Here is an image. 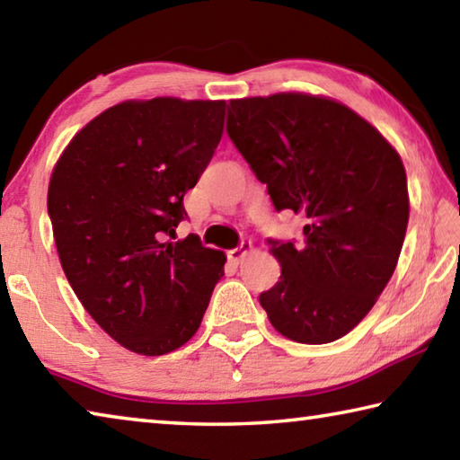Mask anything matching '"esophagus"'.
I'll return each instance as SVG.
<instances>
[{"label": "esophagus", "instance_id": "obj_1", "mask_svg": "<svg viewBox=\"0 0 460 460\" xmlns=\"http://www.w3.org/2000/svg\"><path fill=\"white\" fill-rule=\"evenodd\" d=\"M253 252V245H252V241H241L239 243V247H235V249H231V252L227 253V258L233 261V263H241L243 261L249 253Z\"/></svg>", "mask_w": 460, "mask_h": 460}]
</instances>
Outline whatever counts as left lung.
Listing matches in <instances>:
<instances>
[{
	"label": "left lung",
	"instance_id": "1",
	"mask_svg": "<svg viewBox=\"0 0 460 460\" xmlns=\"http://www.w3.org/2000/svg\"><path fill=\"white\" fill-rule=\"evenodd\" d=\"M227 134L278 211L305 213L300 245L270 241L282 266L260 305L286 339L345 337L376 305L406 237L400 154L339 101L308 93L233 99Z\"/></svg>",
	"mask_w": 460,
	"mask_h": 460
}]
</instances>
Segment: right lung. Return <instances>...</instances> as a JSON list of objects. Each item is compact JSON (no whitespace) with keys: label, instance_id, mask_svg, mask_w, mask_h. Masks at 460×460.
I'll list each match as a JSON object with an SVG mask.
<instances>
[{"label":"right lung","instance_id":"add662e5","mask_svg":"<svg viewBox=\"0 0 460 460\" xmlns=\"http://www.w3.org/2000/svg\"><path fill=\"white\" fill-rule=\"evenodd\" d=\"M225 107L123 101L91 119L52 170L49 215L68 284L93 321L137 355L190 341L225 274L223 252L197 235L172 241L184 194L221 142Z\"/></svg>","mask_w":460,"mask_h":460}]
</instances>
